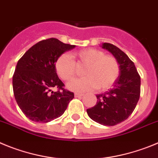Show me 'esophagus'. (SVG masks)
I'll list each match as a JSON object with an SVG mask.
<instances>
[{
    "mask_svg": "<svg viewBox=\"0 0 158 158\" xmlns=\"http://www.w3.org/2000/svg\"><path fill=\"white\" fill-rule=\"evenodd\" d=\"M83 96V94H81V93H75V97L76 98H80V97Z\"/></svg>",
    "mask_w": 158,
    "mask_h": 158,
    "instance_id": "obj_1",
    "label": "esophagus"
}]
</instances>
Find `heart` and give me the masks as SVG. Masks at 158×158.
<instances>
[{
    "instance_id": "heart-1",
    "label": "heart",
    "mask_w": 158,
    "mask_h": 158,
    "mask_svg": "<svg viewBox=\"0 0 158 158\" xmlns=\"http://www.w3.org/2000/svg\"><path fill=\"white\" fill-rule=\"evenodd\" d=\"M77 64H86L82 74L85 77L72 79L67 84L75 91H86L96 87L104 90L113 86L120 75V65L116 57L105 54L100 49H82L72 53ZM55 70L63 80H69L76 73V63L67 53L61 54L55 62Z\"/></svg>"
}]
</instances>
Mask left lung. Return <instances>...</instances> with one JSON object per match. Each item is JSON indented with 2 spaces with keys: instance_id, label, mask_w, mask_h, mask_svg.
<instances>
[{
  "instance_id": "1",
  "label": "left lung",
  "mask_w": 158,
  "mask_h": 158,
  "mask_svg": "<svg viewBox=\"0 0 158 158\" xmlns=\"http://www.w3.org/2000/svg\"><path fill=\"white\" fill-rule=\"evenodd\" d=\"M102 47L117 60L120 76L110 89L96 95V105L86 112L94 121L104 126H114L127 120L135 109L140 96L141 79L135 64L121 49L106 42L102 43Z\"/></svg>"
}]
</instances>
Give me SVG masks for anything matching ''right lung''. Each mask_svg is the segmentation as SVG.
Returning a JSON list of instances; mask_svg holds the SVG:
<instances>
[{
    "label": "right lung",
    "mask_w": 158,
    "mask_h": 158,
    "mask_svg": "<svg viewBox=\"0 0 158 158\" xmlns=\"http://www.w3.org/2000/svg\"><path fill=\"white\" fill-rule=\"evenodd\" d=\"M76 45L49 38L34 45L19 60L12 77L14 96L23 113L30 120L48 123L63 115L74 93L64 89L55 62ZM60 90L52 92V88Z\"/></svg>",
    "instance_id": "right-lung-1"
}]
</instances>
